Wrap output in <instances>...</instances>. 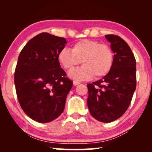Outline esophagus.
<instances>
[{
    "label": "esophagus",
    "instance_id": "34e87169",
    "mask_svg": "<svg viewBox=\"0 0 152 152\" xmlns=\"http://www.w3.org/2000/svg\"><path fill=\"white\" fill-rule=\"evenodd\" d=\"M81 83V82H79V81H77V80H74L73 81V84L74 86H77L78 85V84H80Z\"/></svg>",
    "mask_w": 152,
    "mask_h": 152
}]
</instances>
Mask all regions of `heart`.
<instances>
[{
    "label": "heart",
    "mask_w": 152,
    "mask_h": 152,
    "mask_svg": "<svg viewBox=\"0 0 152 152\" xmlns=\"http://www.w3.org/2000/svg\"><path fill=\"white\" fill-rule=\"evenodd\" d=\"M58 60L60 65L70 70L78 64L79 68L68 73L74 80H88L106 76L111 70L114 62V53L110 46L101 44L97 41L82 39L73 44L72 51L63 48L59 51Z\"/></svg>",
    "instance_id": "heart-1"
}]
</instances>
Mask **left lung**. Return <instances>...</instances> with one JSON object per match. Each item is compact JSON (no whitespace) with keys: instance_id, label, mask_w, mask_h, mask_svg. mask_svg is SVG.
Returning <instances> with one entry per match:
<instances>
[{"instance_id":"1","label":"left lung","mask_w":152,"mask_h":152,"mask_svg":"<svg viewBox=\"0 0 152 152\" xmlns=\"http://www.w3.org/2000/svg\"><path fill=\"white\" fill-rule=\"evenodd\" d=\"M114 53L111 70L102 79L87 84V104L94 119L110 123L127 110L136 88V61L129 46L115 35H105Z\"/></svg>"}]
</instances>
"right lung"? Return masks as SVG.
Returning a JSON list of instances; mask_svg holds the SVG:
<instances>
[{
    "label": "right lung",
    "instance_id": "add662e5",
    "mask_svg": "<svg viewBox=\"0 0 152 152\" xmlns=\"http://www.w3.org/2000/svg\"><path fill=\"white\" fill-rule=\"evenodd\" d=\"M66 43L65 38L42 33L29 40L19 54L15 72L17 99L35 121H52L64 111L73 83L57 57Z\"/></svg>",
    "mask_w": 152,
    "mask_h": 152
}]
</instances>
